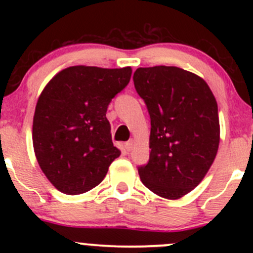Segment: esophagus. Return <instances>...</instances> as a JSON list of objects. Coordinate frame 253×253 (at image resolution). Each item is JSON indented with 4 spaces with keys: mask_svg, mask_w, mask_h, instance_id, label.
<instances>
[{
    "mask_svg": "<svg viewBox=\"0 0 253 253\" xmlns=\"http://www.w3.org/2000/svg\"><path fill=\"white\" fill-rule=\"evenodd\" d=\"M133 144H134L133 139H131V141L125 143V148H126V150H128V152H129V150L133 149Z\"/></svg>",
    "mask_w": 253,
    "mask_h": 253,
    "instance_id": "34e87169",
    "label": "esophagus"
}]
</instances>
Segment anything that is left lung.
<instances>
[{"label":"left lung","mask_w":253,"mask_h":253,"mask_svg":"<svg viewBox=\"0 0 253 253\" xmlns=\"http://www.w3.org/2000/svg\"><path fill=\"white\" fill-rule=\"evenodd\" d=\"M134 88L150 116V155L143 185L177 200L203 180L219 145L215 98L198 76L172 66L137 68Z\"/></svg>","instance_id":"8db88e82"}]
</instances>
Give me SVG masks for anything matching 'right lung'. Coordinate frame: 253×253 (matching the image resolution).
I'll return each instance as SVG.
<instances>
[{
  "label": "right lung",
  "mask_w": 253,
  "mask_h": 253,
  "mask_svg": "<svg viewBox=\"0 0 253 253\" xmlns=\"http://www.w3.org/2000/svg\"><path fill=\"white\" fill-rule=\"evenodd\" d=\"M131 75V67L73 66L45 86L35 108L33 145L42 172L58 191L81 195L91 190L120 157L106 111Z\"/></svg>",
  "instance_id": "obj_1"
}]
</instances>
